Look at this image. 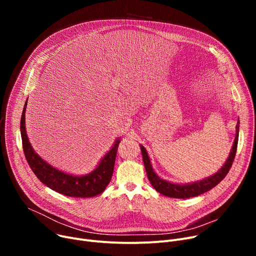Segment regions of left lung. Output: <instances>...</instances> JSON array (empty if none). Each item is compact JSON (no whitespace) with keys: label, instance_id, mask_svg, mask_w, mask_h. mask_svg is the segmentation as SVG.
Segmentation results:
<instances>
[{"label":"left lung","instance_id":"8db88e82","mask_svg":"<svg viewBox=\"0 0 256 256\" xmlns=\"http://www.w3.org/2000/svg\"><path fill=\"white\" fill-rule=\"evenodd\" d=\"M238 128H240V122L238 120L234 145L232 147L230 156L227 158L225 164L221 167V169L214 174H212V176L206 178H204L202 180H198L190 184H174V182H170L168 180L160 178L152 169L148 154H147L143 145H140L144 167L147 173V178H148L152 186L160 194L165 195L167 197H171V198H180V199L195 197L210 191L214 186H216L227 176L228 171H230L234 163V160L236 152L238 141Z\"/></svg>","mask_w":256,"mask_h":256}]
</instances>
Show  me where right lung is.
<instances>
[{
	"label": "right lung",
	"instance_id": "add662e5",
	"mask_svg": "<svg viewBox=\"0 0 256 256\" xmlns=\"http://www.w3.org/2000/svg\"><path fill=\"white\" fill-rule=\"evenodd\" d=\"M26 102L20 118L22 148L26 162H28L37 178L48 186L50 189L65 196L88 198L102 193L113 176L120 138L114 142L111 150L104 156L96 169L86 176H74V174L63 172L50 166L34 152L26 132Z\"/></svg>",
	"mask_w": 256,
	"mask_h": 256
}]
</instances>
